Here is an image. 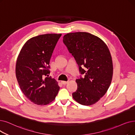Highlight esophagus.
Returning <instances> with one entry per match:
<instances>
[{
	"label": "esophagus",
	"mask_w": 135,
	"mask_h": 135,
	"mask_svg": "<svg viewBox=\"0 0 135 135\" xmlns=\"http://www.w3.org/2000/svg\"><path fill=\"white\" fill-rule=\"evenodd\" d=\"M68 81H62L61 83H62V84L65 85V84H66L68 83Z\"/></svg>",
	"instance_id": "obj_1"
}]
</instances>
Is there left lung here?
I'll use <instances>...</instances> for the list:
<instances>
[{
    "instance_id": "1",
    "label": "left lung",
    "mask_w": 135,
    "mask_h": 135,
    "mask_svg": "<svg viewBox=\"0 0 135 135\" xmlns=\"http://www.w3.org/2000/svg\"><path fill=\"white\" fill-rule=\"evenodd\" d=\"M63 41L74 57L79 72L84 74V78L75 80L77 89L72 93L73 99L83 105L96 103L107 93L113 78L112 58L107 45L85 32L67 33Z\"/></svg>"
}]
</instances>
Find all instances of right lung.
I'll list each match as a JSON object with an SVG mask.
<instances>
[{"label":"right lung","instance_id":"right-lung-1","mask_svg":"<svg viewBox=\"0 0 135 135\" xmlns=\"http://www.w3.org/2000/svg\"><path fill=\"white\" fill-rule=\"evenodd\" d=\"M62 34L40 35L27 40L17 57L15 73L25 96L33 103L47 105L57 96L60 86L50 74V61Z\"/></svg>","mask_w":135,"mask_h":135}]
</instances>
